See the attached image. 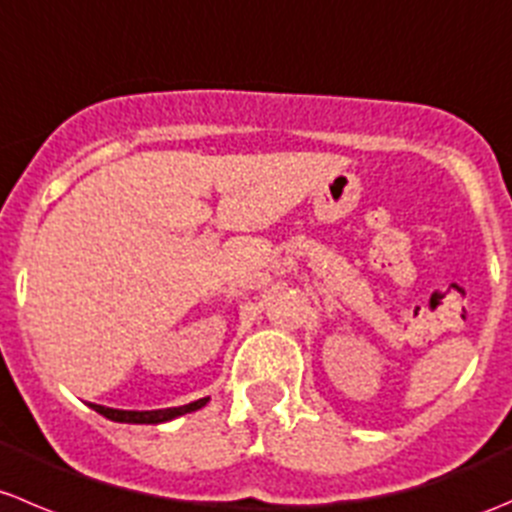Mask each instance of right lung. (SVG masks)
Instances as JSON below:
<instances>
[{"instance_id":"right-lung-1","label":"right lung","mask_w":512,"mask_h":512,"mask_svg":"<svg viewBox=\"0 0 512 512\" xmlns=\"http://www.w3.org/2000/svg\"><path fill=\"white\" fill-rule=\"evenodd\" d=\"M209 403V398H199V401L189 403V406H179V408H164V411H119V408H106V406H96V403H89V408H94L96 413H101L104 418L114 423H146V426H156V423H166L171 418H179L184 413L199 411Z\"/></svg>"}]
</instances>
